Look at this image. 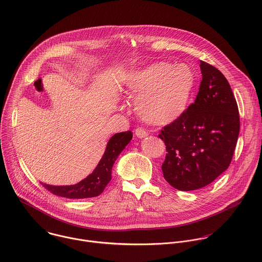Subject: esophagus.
<instances>
[{"mask_svg": "<svg viewBox=\"0 0 262 262\" xmlns=\"http://www.w3.org/2000/svg\"><path fill=\"white\" fill-rule=\"evenodd\" d=\"M135 134H136V136L138 137V138H145V137H147L148 136V132H146L144 128H136V130H135Z\"/></svg>", "mask_w": 262, "mask_h": 262, "instance_id": "esophagus-1", "label": "esophagus"}]
</instances>
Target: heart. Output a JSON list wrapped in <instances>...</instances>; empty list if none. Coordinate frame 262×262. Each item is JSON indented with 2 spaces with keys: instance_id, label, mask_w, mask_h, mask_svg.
Returning a JSON list of instances; mask_svg holds the SVG:
<instances>
[{
  "instance_id": "b5f03b06",
  "label": "heart",
  "mask_w": 262,
  "mask_h": 262,
  "mask_svg": "<svg viewBox=\"0 0 262 262\" xmlns=\"http://www.w3.org/2000/svg\"><path fill=\"white\" fill-rule=\"evenodd\" d=\"M195 81V73L189 65L159 62L137 71L126 91L137 96L136 111L142 120L164 125L186 110Z\"/></svg>"
}]
</instances>
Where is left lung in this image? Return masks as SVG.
Listing matches in <instances>:
<instances>
[{
	"label": "left lung",
	"instance_id": "1",
	"mask_svg": "<svg viewBox=\"0 0 262 262\" xmlns=\"http://www.w3.org/2000/svg\"><path fill=\"white\" fill-rule=\"evenodd\" d=\"M200 68L195 102L158 135L167 151L163 177L180 191L203 188L227 170L240 133L238 104L229 81L204 61Z\"/></svg>",
	"mask_w": 262,
	"mask_h": 262
}]
</instances>
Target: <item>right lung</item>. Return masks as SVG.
<instances>
[{
	"mask_svg": "<svg viewBox=\"0 0 262 262\" xmlns=\"http://www.w3.org/2000/svg\"><path fill=\"white\" fill-rule=\"evenodd\" d=\"M132 139L133 133L130 130L115 134L109 140L105 153L97 167L78 184L72 186H50L41 183V185L52 194L69 199H83L99 196L111 181L112 166L115 160Z\"/></svg>",
	"mask_w": 262,
	"mask_h": 262,
	"instance_id": "add662e5",
	"label": "right lung"
}]
</instances>
